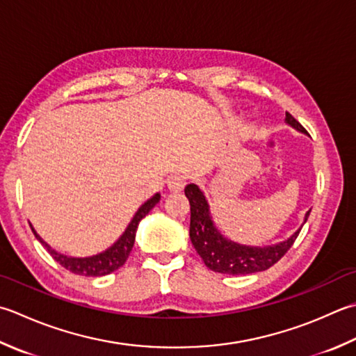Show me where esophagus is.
<instances>
[{
    "label": "esophagus",
    "mask_w": 356,
    "mask_h": 356,
    "mask_svg": "<svg viewBox=\"0 0 356 356\" xmlns=\"http://www.w3.org/2000/svg\"><path fill=\"white\" fill-rule=\"evenodd\" d=\"M185 177L180 176V174H172V176H170L168 179H166V185H168L170 191L172 193H179L184 190L185 186Z\"/></svg>",
    "instance_id": "esophagus-1"
}]
</instances>
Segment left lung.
I'll return each instance as SVG.
<instances>
[{
    "label": "left lung",
    "mask_w": 356,
    "mask_h": 356,
    "mask_svg": "<svg viewBox=\"0 0 356 356\" xmlns=\"http://www.w3.org/2000/svg\"><path fill=\"white\" fill-rule=\"evenodd\" d=\"M285 122L295 129L307 134V131L296 118L285 113ZM185 196L190 200L191 219H190V238L194 248L205 262V266L224 275H250L270 268L281 259L293 245L301 228L290 236L287 241L276 243L271 247H248L241 245L224 238L211 220L210 207L200 191V188L194 184L185 186ZM310 211L305 213L304 222L307 220Z\"/></svg>",
    "instance_id": "obj_1"
}]
</instances>
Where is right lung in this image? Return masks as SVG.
<instances>
[{
	"instance_id": "add662e5",
	"label": "right lung",
	"mask_w": 356,
	"mask_h": 356,
	"mask_svg": "<svg viewBox=\"0 0 356 356\" xmlns=\"http://www.w3.org/2000/svg\"><path fill=\"white\" fill-rule=\"evenodd\" d=\"M159 200H160V194L156 193L154 196L146 200L145 204L138 208L137 213L134 214V218H132V220L129 222V225L127 227V229H124V233L113 243V245H111L108 250H104V252L89 256V257H72V256H66L55 252V250H52L43 239L40 238V234H37V232H35L32 225L31 228L35 234V238L43 243V247L49 253H51V256L60 264L61 267H65L66 270L80 276H104V275L113 273V271L120 268L123 264L127 262L131 250L134 247L138 222H140L145 216L154 208V205Z\"/></svg>"
}]
</instances>
